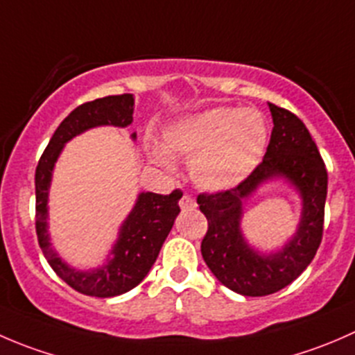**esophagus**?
Masks as SVG:
<instances>
[{"instance_id": "esophagus-1", "label": "esophagus", "mask_w": 355, "mask_h": 355, "mask_svg": "<svg viewBox=\"0 0 355 355\" xmlns=\"http://www.w3.org/2000/svg\"><path fill=\"white\" fill-rule=\"evenodd\" d=\"M180 207H182V209H192V207H196L194 198H192L191 194H184V196H182Z\"/></svg>"}]
</instances>
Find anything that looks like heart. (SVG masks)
<instances>
[{
	"label": "heart",
	"instance_id": "heart-1",
	"mask_svg": "<svg viewBox=\"0 0 355 355\" xmlns=\"http://www.w3.org/2000/svg\"><path fill=\"white\" fill-rule=\"evenodd\" d=\"M164 149L153 148L156 163L171 166V157H192L191 175L206 191H225L245 180L263 159L268 125L254 108L218 106L182 118L163 134Z\"/></svg>",
	"mask_w": 355,
	"mask_h": 355
}]
</instances>
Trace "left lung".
Wrapping results in <instances>:
<instances>
[{
  "label": "left lung",
  "mask_w": 355,
  "mask_h": 355,
  "mask_svg": "<svg viewBox=\"0 0 355 355\" xmlns=\"http://www.w3.org/2000/svg\"><path fill=\"white\" fill-rule=\"evenodd\" d=\"M273 132L264 159L235 187L198 196L207 220L200 252L214 277L234 292L270 295L292 284L316 256L323 239L328 171L316 142L297 114L270 103ZM284 174L301 191L303 220L297 235L284 251L259 257L243 242L238 228L241 200L261 181Z\"/></svg>",
  "instance_id": "1"
}]
</instances>
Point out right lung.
I'll use <instances>...</instances> for the list:
<instances>
[{
    "label": "right lung",
    "mask_w": 355,
    "mask_h": 355,
    "mask_svg": "<svg viewBox=\"0 0 355 355\" xmlns=\"http://www.w3.org/2000/svg\"><path fill=\"white\" fill-rule=\"evenodd\" d=\"M132 113H134L132 94L106 96L77 106L56 128L35 168V234H37L39 247L53 271L65 284L84 295L114 297L137 287L155 264L161 245L170 234L175 218L180 213L178 200L184 194L180 189H175L171 194L166 196L153 194V192L139 196L134 211L121 227L120 237L113 249V259L101 270L91 273H82L68 268L49 247L48 232H46V216H48L46 202H48L53 166L63 144L73 135L98 125L127 127L132 123ZM132 137H135V134Z\"/></svg>",
    "instance_id": "right-lung-1"
}]
</instances>
